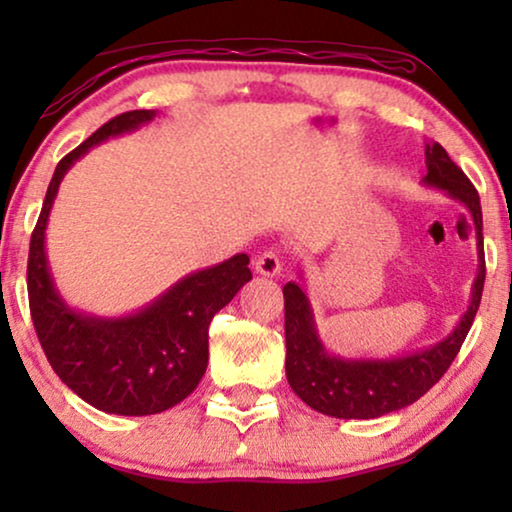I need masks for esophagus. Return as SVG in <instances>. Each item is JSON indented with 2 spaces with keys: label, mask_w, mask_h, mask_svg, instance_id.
Masks as SVG:
<instances>
[{
  "label": "esophagus",
  "mask_w": 512,
  "mask_h": 512,
  "mask_svg": "<svg viewBox=\"0 0 512 512\" xmlns=\"http://www.w3.org/2000/svg\"><path fill=\"white\" fill-rule=\"evenodd\" d=\"M256 272L258 275L263 277H275L279 275V270H282V258H279V254L275 249H265L261 251V254L256 256Z\"/></svg>",
  "instance_id": "34e87169"
}]
</instances>
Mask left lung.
Instances as JSON below:
<instances>
[{"label": "left lung", "instance_id": "1", "mask_svg": "<svg viewBox=\"0 0 512 512\" xmlns=\"http://www.w3.org/2000/svg\"><path fill=\"white\" fill-rule=\"evenodd\" d=\"M424 186L445 191L471 214L478 240V275H475L471 305L454 331L436 345L391 359H345L331 354L321 342L305 286H284V333H286V380L321 415L338 419H375L422 398L459 354L485 286V251H482L480 195L464 172L452 163L438 142L426 144Z\"/></svg>", "mask_w": 512, "mask_h": 512}]
</instances>
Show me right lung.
<instances>
[{
    "label": "right lung",
    "mask_w": 512,
    "mask_h": 512,
    "mask_svg": "<svg viewBox=\"0 0 512 512\" xmlns=\"http://www.w3.org/2000/svg\"><path fill=\"white\" fill-rule=\"evenodd\" d=\"M153 116V109L125 111L60 160L27 258L30 312L51 368L93 408L125 417L170 410L198 387L209 361V324L251 279L249 256L235 254L179 279L142 310L114 319L74 310L55 289L46 226L67 170L93 146L142 128Z\"/></svg>",
    "instance_id": "right-lung-1"
}]
</instances>
